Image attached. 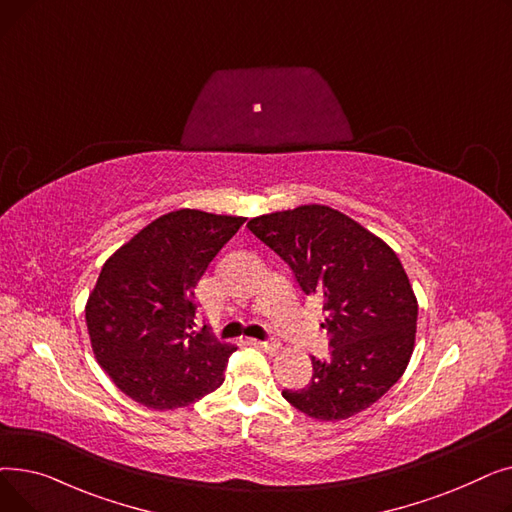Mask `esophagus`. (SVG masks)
Segmentation results:
<instances>
[{
	"label": "esophagus",
	"instance_id": "34e87169",
	"mask_svg": "<svg viewBox=\"0 0 512 512\" xmlns=\"http://www.w3.org/2000/svg\"><path fill=\"white\" fill-rule=\"evenodd\" d=\"M257 346L263 348V351L270 353V355H276V353L282 351V346L278 342H257Z\"/></svg>",
	"mask_w": 512,
	"mask_h": 512
}]
</instances>
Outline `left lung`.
Returning a JSON list of instances; mask_svg holds the SVG:
<instances>
[{
  "instance_id": "1",
  "label": "left lung",
  "mask_w": 512,
  "mask_h": 512,
  "mask_svg": "<svg viewBox=\"0 0 512 512\" xmlns=\"http://www.w3.org/2000/svg\"><path fill=\"white\" fill-rule=\"evenodd\" d=\"M249 230L276 251L309 297L324 303L332 355L311 357L307 388L284 390L294 409L340 421L369 409L405 373L417 332V297L398 255L328 205L253 218Z\"/></svg>"
}]
</instances>
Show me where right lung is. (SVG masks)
<instances>
[{"mask_svg":"<svg viewBox=\"0 0 512 512\" xmlns=\"http://www.w3.org/2000/svg\"><path fill=\"white\" fill-rule=\"evenodd\" d=\"M240 215L178 209L147 224L107 259L85 307L101 369L139 405L174 411L224 382L234 344L195 332V288Z\"/></svg>","mask_w":512,"mask_h":512,"instance_id":"add662e5","label":"right lung"}]
</instances>
